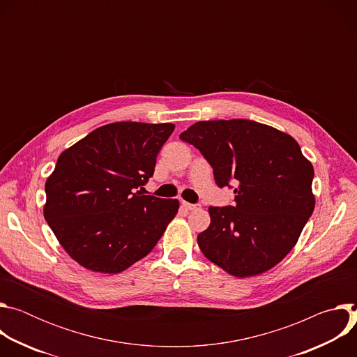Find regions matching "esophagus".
Masks as SVG:
<instances>
[{"mask_svg": "<svg viewBox=\"0 0 357 357\" xmlns=\"http://www.w3.org/2000/svg\"><path fill=\"white\" fill-rule=\"evenodd\" d=\"M182 205H183L188 211H197V209H200L199 203H188V202H183Z\"/></svg>", "mask_w": 357, "mask_h": 357, "instance_id": "obj_1", "label": "esophagus"}]
</instances>
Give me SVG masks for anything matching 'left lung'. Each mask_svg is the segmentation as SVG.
<instances>
[{"label": "left lung", "instance_id": "1", "mask_svg": "<svg viewBox=\"0 0 357 357\" xmlns=\"http://www.w3.org/2000/svg\"><path fill=\"white\" fill-rule=\"evenodd\" d=\"M179 138L200 151L233 206H211L197 244L231 275L261 274L296 244L315 208L314 168L288 134L252 120L199 121ZM233 181L234 187L229 183Z\"/></svg>", "mask_w": 357, "mask_h": 357}]
</instances>
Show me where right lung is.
I'll list each match as a JSON object with an SVG mask.
<instances>
[{"instance_id":"add662e5","label":"right lung","mask_w":357,"mask_h":357,"mask_svg":"<svg viewBox=\"0 0 357 357\" xmlns=\"http://www.w3.org/2000/svg\"><path fill=\"white\" fill-rule=\"evenodd\" d=\"M175 126L119 121L63 151L45 183L43 216L69 256L117 274L145 257L175 218L178 199L141 195Z\"/></svg>"}]
</instances>
